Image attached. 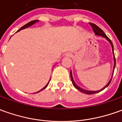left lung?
<instances>
[{
    "label": "left lung",
    "instance_id": "1",
    "mask_svg": "<svg viewBox=\"0 0 122 122\" xmlns=\"http://www.w3.org/2000/svg\"><path fill=\"white\" fill-rule=\"evenodd\" d=\"M90 26L92 28V29H93V30L94 32V33L96 35H97V36H103L106 38V39L110 43L111 46H112V52H113V54H114V70H113V74H114V69H115V66H116V58H115V56H114V46H113V44L112 42V41L110 40V39L108 38V37L106 35L104 32V31L102 30L101 28H100L98 27L97 25H96L95 24H93V23H90ZM113 74H112V76H113ZM70 77H71V80H72V84H73V85L75 87L77 90H78L79 91H80L82 93H84V94H96V93H98L99 92H101L102 90H104L105 88L107 87L109 84H110L111 80H112V78L110 79V80L109 81V82L107 84V85L105 87L101 89V90H98V91H90V90H84V89H82L80 87H79L76 84L74 81V79H73V77H72V71L70 72Z\"/></svg>",
    "mask_w": 122,
    "mask_h": 122
}]
</instances>
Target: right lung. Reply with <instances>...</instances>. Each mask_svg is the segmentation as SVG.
<instances>
[{
	"label": "right lung",
	"mask_w": 122,
	"mask_h": 122,
	"mask_svg": "<svg viewBox=\"0 0 122 122\" xmlns=\"http://www.w3.org/2000/svg\"><path fill=\"white\" fill-rule=\"evenodd\" d=\"M38 21H39V20H32V21H30V22H29L28 23H27V24H25V25H24V26H23L22 27H21L20 28V29H19V30H18L17 31V32L21 30H22V29H24V28H28V27H30V26H31L32 25H33V24H35V23H36V22H38ZM50 80H49V82L47 83L46 85L45 86H44V88H42V90H40V91L38 92H40V91H41V90H44V89H45V88H46L47 86L48 85V84H49V82H50Z\"/></svg>",
	"instance_id": "1"
}]
</instances>
